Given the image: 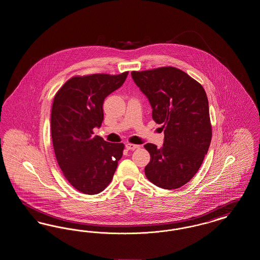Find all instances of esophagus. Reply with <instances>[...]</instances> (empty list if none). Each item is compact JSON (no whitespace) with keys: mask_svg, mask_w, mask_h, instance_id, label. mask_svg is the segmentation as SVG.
<instances>
[{"mask_svg":"<svg viewBox=\"0 0 260 260\" xmlns=\"http://www.w3.org/2000/svg\"><path fill=\"white\" fill-rule=\"evenodd\" d=\"M125 148L127 149V150H136V149L138 148V145L133 144V143H126L125 144Z\"/></svg>","mask_w":260,"mask_h":260,"instance_id":"obj_1","label":"esophagus"}]
</instances>
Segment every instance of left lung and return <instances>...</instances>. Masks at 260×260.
Segmentation results:
<instances>
[{
	"mask_svg": "<svg viewBox=\"0 0 260 260\" xmlns=\"http://www.w3.org/2000/svg\"><path fill=\"white\" fill-rule=\"evenodd\" d=\"M132 77L148 98L152 118L165 134L161 148L144 145L151 156L145 175L164 189L180 188L197 173L210 147L207 93L196 80L172 66L133 71Z\"/></svg>",
	"mask_w": 260,
	"mask_h": 260,
	"instance_id": "obj_1",
	"label": "left lung"
}]
</instances>
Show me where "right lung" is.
Here are the masks:
<instances>
[{
  "instance_id": "add662e5",
  "label": "right lung",
  "mask_w": 260,
  "mask_h": 260,
  "mask_svg": "<svg viewBox=\"0 0 260 260\" xmlns=\"http://www.w3.org/2000/svg\"><path fill=\"white\" fill-rule=\"evenodd\" d=\"M128 71L69 79L55 93L50 117L52 144L62 173L78 191L93 195L111 182L124 143L93 136L103 121L104 99L124 84Z\"/></svg>"
}]
</instances>
